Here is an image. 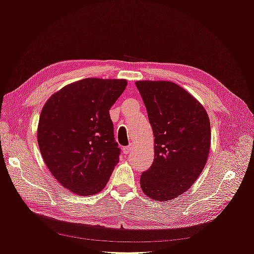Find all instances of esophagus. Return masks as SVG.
<instances>
[{
    "label": "esophagus",
    "mask_w": 254,
    "mask_h": 254,
    "mask_svg": "<svg viewBox=\"0 0 254 254\" xmlns=\"http://www.w3.org/2000/svg\"><path fill=\"white\" fill-rule=\"evenodd\" d=\"M133 150V144L130 143L128 146H125L124 148H123V152L125 153V155H128V153H130Z\"/></svg>",
    "instance_id": "esophagus-1"
}]
</instances>
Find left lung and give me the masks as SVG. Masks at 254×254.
Masks as SVG:
<instances>
[{
    "mask_svg": "<svg viewBox=\"0 0 254 254\" xmlns=\"http://www.w3.org/2000/svg\"><path fill=\"white\" fill-rule=\"evenodd\" d=\"M155 136V159L141 175V188L155 201L188 190L209 156L211 125L202 105L171 81H136Z\"/></svg>",
    "mask_w": 254,
    "mask_h": 254,
    "instance_id": "left-lung-1",
    "label": "left lung"
}]
</instances>
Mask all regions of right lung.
<instances>
[{
	"label": "right lung",
	"mask_w": 254,
	"mask_h": 254,
	"mask_svg": "<svg viewBox=\"0 0 254 254\" xmlns=\"http://www.w3.org/2000/svg\"><path fill=\"white\" fill-rule=\"evenodd\" d=\"M125 79L86 78L50 97L40 114L38 145L55 179L80 196L99 193L119 162L109 110Z\"/></svg>",
	"instance_id": "add662e5"
}]
</instances>
